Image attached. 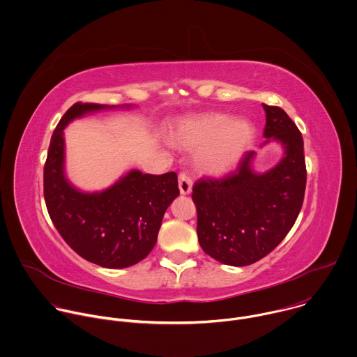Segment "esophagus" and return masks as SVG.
Masks as SVG:
<instances>
[{
  "label": "esophagus",
  "mask_w": 357,
  "mask_h": 357,
  "mask_svg": "<svg viewBox=\"0 0 357 357\" xmlns=\"http://www.w3.org/2000/svg\"><path fill=\"white\" fill-rule=\"evenodd\" d=\"M178 185H179V192L181 195H189L192 192V188H193V182L192 179L186 175V174H179V178H178Z\"/></svg>",
  "instance_id": "esophagus-1"
}]
</instances>
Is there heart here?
Here are the masks:
<instances>
[{"mask_svg": "<svg viewBox=\"0 0 357 357\" xmlns=\"http://www.w3.org/2000/svg\"><path fill=\"white\" fill-rule=\"evenodd\" d=\"M254 138L247 120H234L226 114L208 113L181 119L169 132L174 146L197 151V167L208 175H225L243 158Z\"/></svg>", "mask_w": 357, "mask_h": 357, "instance_id": "heart-1", "label": "heart"}]
</instances>
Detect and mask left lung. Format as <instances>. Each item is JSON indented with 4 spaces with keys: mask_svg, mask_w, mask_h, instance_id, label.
I'll use <instances>...</instances> for the list:
<instances>
[{
    "mask_svg": "<svg viewBox=\"0 0 357 357\" xmlns=\"http://www.w3.org/2000/svg\"><path fill=\"white\" fill-rule=\"evenodd\" d=\"M262 146L278 142L282 160L269 171L254 169L255 151H247L234 172L200 179L192 199L197 208V236L206 254L230 266L251 265L273 251L302 208L306 165L303 139L283 109L264 105Z\"/></svg>",
    "mask_w": 357,
    "mask_h": 357,
    "instance_id": "1",
    "label": "left lung"
}]
</instances>
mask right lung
Returning a JSON list of instances; mask_svg holds the SVG:
<instances>
[{
  "label": "right lung",
  "mask_w": 357,
  "mask_h": 357,
  "mask_svg": "<svg viewBox=\"0 0 357 357\" xmlns=\"http://www.w3.org/2000/svg\"><path fill=\"white\" fill-rule=\"evenodd\" d=\"M131 107L73 105L54 131L44 167V197L55 227L79 257L109 269L132 266L153 250L162 216L179 196L178 176L131 169L105 190L82 192L65 172L63 130L89 113Z\"/></svg>",
  "instance_id": "1"
}]
</instances>
